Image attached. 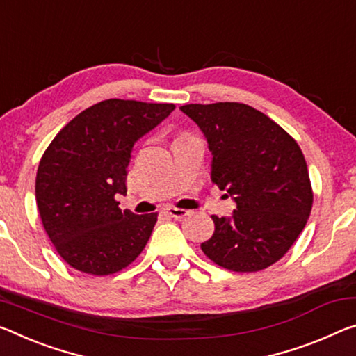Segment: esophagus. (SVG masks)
I'll return each instance as SVG.
<instances>
[{"label":"esophagus","instance_id":"34e87169","mask_svg":"<svg viewBox=\"0 0 356 356\" xmlns=\"http://www.w3.org/2000/svg\"><path fill=\"white\" fill-rule=\"evenodd\" d=\"M163 212H165L166 216L172 217V218H182L185 216H188V211H185V209H180V207H174V206H169L166 209H163Z\"/></svg>","mask_w":356,"mask_h":356}]
</instances>
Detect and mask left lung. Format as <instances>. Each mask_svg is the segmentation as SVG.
Returning <instances> with one entry per match:
<instances>
[{"label": "left lung", "instance_id": "8db88e82", "mask_svg": "<svg viewBox=\"0 0 356 356\" xmlns=\"http://www.w3.org/2000/svg\"><path fill=\"white\" fill-rule=\"evenodd\" d=\"M180 111L207 138L212 182L238 204L231 218L212 216L216 231L201 250L234 273L269 268L295 244L312 211L314 191L300 145L252 106L185 104Z\"/></svg>", "mask_w": 356, "mask_h": 356}]
</instances>
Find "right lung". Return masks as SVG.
<instances>
[{"label":"right lung","mask_w":356,"mask_h":356,"mask_svg":"<svg viewBox=\"0 0 356 356\" xmlns=\"http://www.w3.org/2000/svg\"><path fill=\"white\" fill-rule=\"evenodd\" d=\"M176 109L174 104L104 99L60 129L36 174V204L58 255L81 273L111 275L129 266L150 238L158 213L118 207L127 193L136 140Z\"/></svg>","instance_id":"add662e5"}]
</instances>
